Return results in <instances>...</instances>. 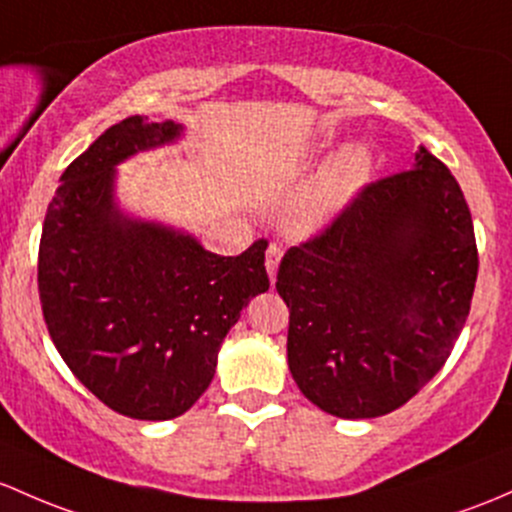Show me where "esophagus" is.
<instances>
[{
	"label": "esophagus",
	"mask_w": 512,
	"mask_h": 512,
	"mask_svg": "<svg viewBox=\"0 0 512 512\" xmlns=\"http://www.w3.org/2000/svg\"><path fill=\"white\" fill-rule=\"evenodd\" d=\"M279 260H282V250H279V245H270V247H267V252H265V267H267V274H270L272 284H274V279H277Z\"/></svg>",
	"instance_id": "obj_1"
}]
</instances>
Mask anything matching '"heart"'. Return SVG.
Wrapping results in <instances>:
<instances>
[{
  "label": "heart",
  "mask_w": 512,
  "mask_h": 512,
  "mask_svg": "<svg viewBox=\"0 0 512 512\" xmlns=\"http://www.w3.org/2000/svg\"><path fill=\"white\" fill-rule=\"evenodd\" d=\"M373 149L348 142L333 152L289 203L284 223L297 235H314L331 225L373 179Z\"/></svg>",
  "instance_id": "b5f03b06"
}]
</instances>
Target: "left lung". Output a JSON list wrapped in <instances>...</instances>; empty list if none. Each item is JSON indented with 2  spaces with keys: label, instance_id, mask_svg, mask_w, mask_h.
<instances>
[{
  "label": "left lung",
  "instance_id": "left-lung-1",
  "mask_svg": "<svg viewBox=\"0 0 512 512\" xmlns=\"http://www.w3.org/2000/svg\"><path fill=\"white\" fill-rule=\"evenodd\" d=\"M476 274L464 193L422 147L410 171L365 186L326 233L282 257L294 383L333 417L397 410L449 358Z\"/></svg>",
  "mask_w": 512,
  "mask_h": 512
}]
</instances>
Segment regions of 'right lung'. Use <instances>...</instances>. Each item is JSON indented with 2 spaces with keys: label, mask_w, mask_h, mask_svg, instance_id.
Returning a JSON list of instances; mask_svg holds the SVG:
<instances>
[{
  "label": "right lung",
  "mask_w": 512,
  "mask_h": 512,
  "mask_svg": "<svg viewBox=\"0 0 512 512\" xmlns=\"http://www.w3.org/2000/svg\"><path fill=\"white\" fill-rule=\"evenodd\" d=\"M184 125L132 115L63 171L39 247L51 341L100 402L144 422L174 419L208 390L240 311L270 289L267 242L238 257L137 218L117 201V166L176 144Z\"/></svg>",
  "instance_id": "add662e5"
}]
</instances>
